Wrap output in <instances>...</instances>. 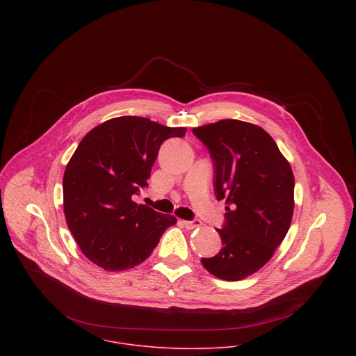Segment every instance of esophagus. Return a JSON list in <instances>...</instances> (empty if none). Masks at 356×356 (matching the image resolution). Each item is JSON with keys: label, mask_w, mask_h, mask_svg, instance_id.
<instances>
[{"label": "esophagus", "mask_w": 356, "mask_h": 356, "mask_svg": "<svg viewBox=\"0 0 356 356\" xmlns=\"http://www.w3.org/2000/svg\"><path fill=\"white\" fill-rule=\"evenodd\" d=\"M182 223L186 229H196V227L202 226V222L197 220V219H195V220H182Z\"/></svg>", "instance_id": "34e87169"}]
</instances>
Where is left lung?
Returning a JSON list of instances; mask_svg holds the SVG:
<instances>
[{
	"label": "left lung",
	"instance_id": "obj_1",
	"mask_svg": "<svg viewBox=\"0 0 356 356\" xmlns=\"http://www.w3.org/2000/svg\"><path fill=\"white\" fill-rule=\"evenodd\" d=\"M215 168V196L226 204L218 233L222 250L202 259L204 268L225 281L260 270L285 238L295 208L289 161L260 126L223 119L193 129Z\"/></svg>",
	"mask_w": 356,
	"mask_h": 356
}]
</instances>
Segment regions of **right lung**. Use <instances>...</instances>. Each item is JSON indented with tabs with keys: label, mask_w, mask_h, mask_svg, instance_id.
<instances>
[{
	"label": "right lung",
	"mask_w": 356,
	"mask_h": 356,
	"mask_svg": "<svg viewBox=\"0 0 356 356\" xmlns=\"http://www.w3.org/2000/svg\"><path fill=\"white\" fill-rule=\"evenodd\" d=\"M140 116H119L92 129L71 156L63 177L67 226L82 254L106 271L133 268L152 254L172 215L133 199L148 186L160 145L184 137Z\"/></svg>",
	"instance_id": "right-lung-1"
}]
</instances>
